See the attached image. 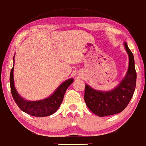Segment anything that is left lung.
<instances>
[{"instance_id":"1","label":"left lung","mask_w":146,"mask_h":146,"mask_svg":"<svg viewBox=\"0 0 146 146\" xmlns=\"http://www.w3.org/2000/svg\"><path fill=\"white\" fill-rule=\"evenodd\" d=\"M124 46L129 56V67L127 74L114 89L101 91L92 89L85 84L84 100L93 113L98 116H110L123 111L132 98L136 87L137 72L133 54L126 42Z\"/></svg>"}]
</instances>
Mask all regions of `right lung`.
Here are the masks:
<instances>
[{
    "instance_id": "right-lung-1",
    "label": "right lung",
    "mask_w": 146,
    "mask_h": 146,
    "mask_svg": "<svg viewBox=\"0 0 146 146\" xmlns=\"http://www.w3.org/2000/svg\"><path fill=\"white\" fill-rule=\"evenodd\" d=\"M13 68H13L11 70L10 77H9L11 92L14 101L20 109L31 116L38 117L48 116L56 113L63 102L64 93L66 89L71 83H72L73 79L70 78L61 83L53 94L47 98L38 100V101H28L21 97L16 90L14 85Z\"/></svg>"
}]
</instances>
